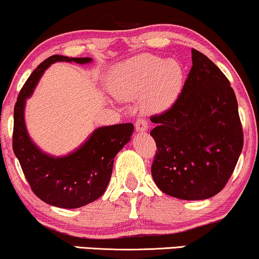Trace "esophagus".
<instances>
[{
	"label": "esophagus",
	"mask_w": 259,
	"mask_h": 259,
	"mask_svg": "<svg viewBox=\"0 0 259 259\" xmlns=\"http://www.w3.org/2000/svg\"><path fill=\"white\" fill-rule=\"evenodd\" d=\"M135 127L137 132L140 133L146 132V130H148V122L145 118H139L135 122Z\"/></svg>",
	"instance_id": "1"
}]
</instances>
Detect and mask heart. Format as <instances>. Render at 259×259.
Returning <instances> with one entry per match:
<instances>
[{"label": "heart", "mask_w": 259, "mask_h": 259, "mask_svg": "<svg viewBox=\"0 0 259 259\" xmlns=\"http://www.w3.org/2000/svg\"><path fill=\"white\" fill-rule=\"evenodd\" d=\"M182 67L176 61H163L154 55H140L124 62L114 71L111 90L120 99L141 97V105L149 113L169 109L183 87Z\"/></svg>", "instance_id": "obj_1"}]
</instances>
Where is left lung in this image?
I'll list each match as a JSON object with an SVG mask.
<instances>
[{
	"label": "left lung",
	"instance_id": "left-lung-1",
	"mask_svg": "<svg viewBox=\"0 0 259 259\" xmlns=\"http://www.w3.org/2000/svg\"><path fill=\"white\" fill-rule=\"evenodd\" d=\"M192 67L171 109L154 114L152 176L162 192L207 199L225 188L244 145L238 103L225 74L191 50Z\"/></svg>",
	"mask_w": 259,
	"mask_h": 259
}]
</instances>
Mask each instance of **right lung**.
Listing matches in <instances>:
<instances>
[{"label": "right lung", "mask_w": 259, "mask_h": 259, "mask_svg": "<svg viewBox=\"0 0 259 259\" xmlns=\"http://www.w3.org/2000/svg\"><path fill=\"white\" fill-rule=\"evenodd\" d=\"M63 61L84 64L92 58L54 55L34 69L22 86L14 107L13 150L37 197L55 207L74 209L96 201L105 192L114 156L130 141L134 125L124 123L98 127L80 148L61 158L42 153L26 130V99L33 93L49 65Z\"/></svg>", "instance_id": "add662e5"}]
</instances>
